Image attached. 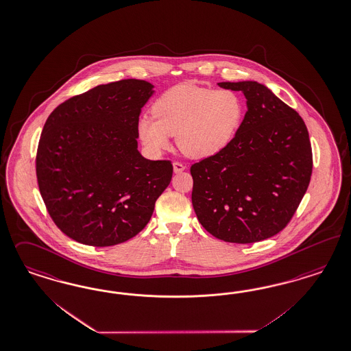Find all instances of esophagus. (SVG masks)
Here are the masks:
<instances>
[{"label": "esophagus", "mask_w": 351, "mask_h": 351, "mask_svg": "<svg viewBox=\"0 0 351 351\" xmlns=\"http://www.w3.org/2000/svg\"><path fill=\"white\" fill-rule=\"evenodd\" d=\"M173 169H174V173H176V174H180V173H182L183 170L186 169V167H184L182 162L176 161V162H173Z\"/></svg>", "instance_id": "34e87169"}]
</instances>
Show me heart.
Returning a JSON list of instances; mask_svg holds the SVG:
<instances>
[{"label":"heart","instance_id":"1","mask_svg":"<svg viewBox=\"0 0 351 351\" xmlns=\"http://www.w3.org/2000/svg\"><path fill=\"white\" fill-rule=\"evenodd\" d=\"M154 117L142 116L138 135L147 151L160 155L176 135L186 156L207 158L233 141L241 126L245 105L232 90H210L194 84H178L165 92L155 105Z\"/></svg>","mask_w":351,"mask_h":351}]
</instances>
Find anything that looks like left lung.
<instances>
[{"mask_svg":"<svg viewBox=\"0 0 351 351\" xmlns=\"http://www.w3.org/2000/svg\"><path fill=\"white\" fill-rule=\"evenodd\" d=\"M242 91L247 112L233 141L191 167L193 206L208 233L254 243L280 233L311 180L308 131L298 113L254 80L221 82Z\"/></svg>","mask_w":351,"mask_h":351,"instance_id":"left-lung-1","label":"left lung"}]
</instances>
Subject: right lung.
Here are the masks:
<instances>
[{
    "label": "right lung",
    "mask_w": 351,
    "mask_h": 351,
    "mask_svg": "<svg viewBox=\"0 0 351 351\" xmlns=\"http://www.w3.org/2000/svg\"><path fill=\"white\" fill-rule=\"evenodd\" d=\"M154 84L123 79L58 105L40 136L36 176L54 223L88 246H114L151 220L173 165L138 151V121Z\"/></svg>",
    "instance_id": "add662e5"
}]
</instances>
